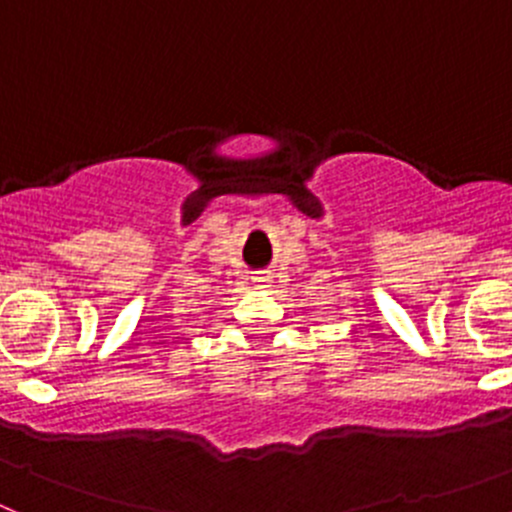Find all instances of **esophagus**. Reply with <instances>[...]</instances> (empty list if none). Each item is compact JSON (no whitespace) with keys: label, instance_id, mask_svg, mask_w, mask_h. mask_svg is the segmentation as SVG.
<instances>
[{"label":"esophagus","instance_id":"34e87169","mask_svg":"<svg viewBox=\"0 0 512 512\" xmlns=\"http://www.w3.org/2000/svg\"><path fill=\"white\" fill-rule=\"evenodd\" d=\"M255 282H260V287H265V282H267V280H255Z\"/></svg>","mask_w":512,"mask_h":512}]
</instances>
